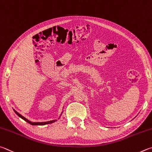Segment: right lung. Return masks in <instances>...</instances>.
<instances>
[{"mask_svg":"<svg viewBox=\"0 0 152 152\" xmlns=\"http://www.w3.org/2000/svg\"><path fill=\"white\" fill-rule=\"evenodd\" d=\"M14 110L15 113L17 114V115L18 117H19V118H20L21 119H23V120H25V121H26V122H27V123H28V124H30L31 125H33V126H44V125H46V124H50L54 123V122H55L56 121H57V119H53V120H51V121H45V122H32V121H29L28 119L25 118V117H23L22 115H20V113H18L16 110ZM63 112L61 113V115H62ZM59 118H60V117H59V118H58V119H59Z\"/></svg>","mask_w":152,"mask_h":152,"instance_id":"add662e5","label":"right lung"}]
</instances>
